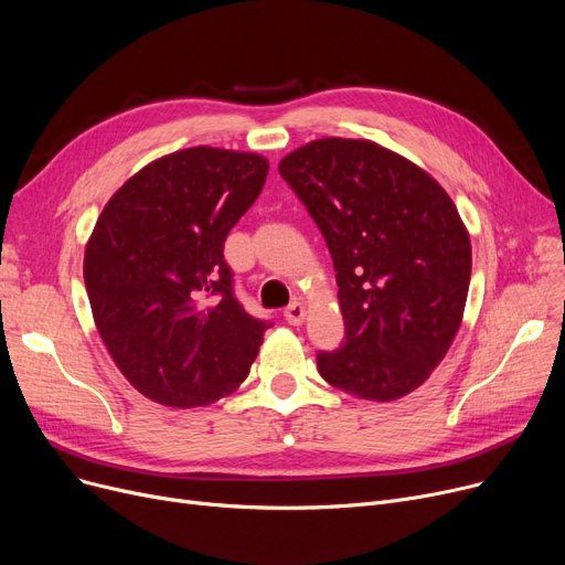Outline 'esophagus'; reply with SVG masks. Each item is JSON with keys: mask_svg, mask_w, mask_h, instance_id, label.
<instances>
[{"mask_svg": "<svg viewBox=\"0 0 565 565\" xmlns=\"http://www.w3.org/2000/svg\"><path fill=\"white\" fill-rule=\"evenodd\" d=\"M284 318H286L288 324H295V328H300V324H302L305 318H307V309H305V305H300V302H292V305L286 307Z\"/></svg>", "mask_w": 565, "mask_h": 565, "instance_id": "1", "label": "esophagus"}]
</instances>
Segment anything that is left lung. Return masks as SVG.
I'll return each mask as SVG.
<instances>
[{
  "mask_svg": "<svg viewBox=\"0 0 565 565\" xmlns=\"http://www.w3.org/2000/svg\"><path fill=\"white\" fill-rule=\"evenodd\" d=\"M279 173L334 260L345 339L318 352L320 375L377 403L422 387L467 302L471 243L456 203L422 167L369 139L309 141Z\"/></svg>",
  "mask_w": 565,
  "mask_h": 565,
  "instance_id": "8db88e82",
  "label": "left lung"
}]
</instances>
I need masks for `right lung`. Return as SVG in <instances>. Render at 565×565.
<instances>
[{
  "label": "right lung",
  "mask_w": 565,
  "mask_h": 565,
  "mask_svg": "<svg viewBox=\"0 0 565 565\" xmlns=\"http://www.w3.org/2000/svg\"><path fill=\"white\" fill-rule=\"evenodd\" d=\"M267 169L258 153L192 146L146 164L105 203L84 284L114 364L146 398L211 405L249 375L270 322L235 300L224 241Z\"/></svg>",
  "instance_id": "1"
}]
</instances>
